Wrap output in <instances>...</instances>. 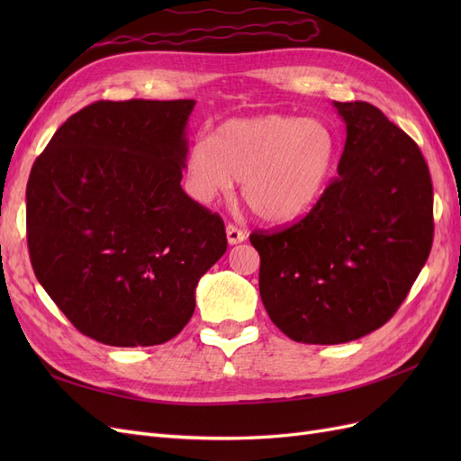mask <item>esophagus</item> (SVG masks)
Instances as JSON below:
<instances>
[{"label":"esophagus","mask_w":461,"mask_h":461,"mask_svg":"<svg viewBox=\"0 0 461 461\" xmlns=\"http://www.w3.org/2000/svg\"><path fill=\"white\" fill-rule=\"evenodd\" d=\"M246 236H248L246 230H242V229H239V227H234V225H227V240H229L230 246L244 242Z\"/></svg>","instance_id":"esophagus-1"}]
</instances>
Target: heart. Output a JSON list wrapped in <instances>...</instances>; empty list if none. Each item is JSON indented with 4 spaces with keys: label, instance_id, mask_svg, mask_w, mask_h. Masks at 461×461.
Wrapping results in <instances>:
<instances>
[{
    "label": "heart",
    "instance_id": "1",
    "mask_svg": "<svg viewBox=\"0 0 461 461\" xmlns=\"http://www.w3.org/2000/svg\"><path fill=\"white\" fill-rule=\"evenodd\" d=\"M339 158V138L315 117L230 119L213 140L200 136L186 153L192 198L213 203L242 180V198L269 222L305 215L323 196Z\"/></svg>",
    "mask_w": 461,
    "mask_h": 461
}]
</instances>
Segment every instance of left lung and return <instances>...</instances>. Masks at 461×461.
I'll return each mask as SVG.
<instances>
[{"label":"left lung","instance_id":"left-lung-1","mask_svg":"<svg viewBox=\"0 0 461 461\" xmlns=\"http://www.w3.org/2000/svg\"><path fill=\"white\" fill-rule=\"evenodd\" d=\"M346 122L339 176L286 229L256 230L259 294L303 344H342L383 327L432 246V185L411 138L367 102H334Z\"/></svg>","mask_w":461,"mask_h":461}]
</instances>
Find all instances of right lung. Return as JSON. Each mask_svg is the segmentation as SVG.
Wrapping results in <instances>:
<instances>
[{"instance_id":"obj_1","label":"right lung","mask_w":461,"mask_h":461,"mask_svg":"<svg viewBox=\"0 0 461 461\" xmlns=\"http://www.w3.org/2000/svg\"><path fill=\"white\" fill-rule=\"evenodd\" d=\"M194 100L95 102L68 117L26 185L36 278L86 337L136 348L190 321L225 222L180 186Z\"/></svg>"}]
</instances>
